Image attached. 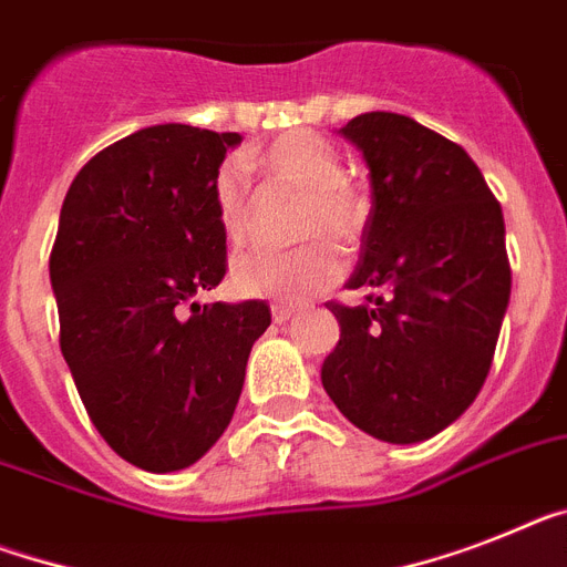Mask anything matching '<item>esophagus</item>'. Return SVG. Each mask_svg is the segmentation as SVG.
<instances>
[{"label": "esophagus", "mask_w": 567, "mask_h": 567, "mask_svg": "<svg viewBox=\"0 0 567 567\" xmlns=\"http://www.w3.org/2000/svg\"><path fill=\"white\" fill-rule=\"evenodd\" d=\"M293 313L297 311L291 306H274V322H288Z\"/></svg>", "instance_id": "1"}]
</instances>
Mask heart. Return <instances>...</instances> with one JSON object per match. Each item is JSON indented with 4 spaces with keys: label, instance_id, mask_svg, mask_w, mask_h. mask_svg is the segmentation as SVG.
I'll return each instance as SVG.
<instances>
[{
    "label": "heart",
    "instance_id": "obj_1",
    "mask_svg": "<svg viewBox=\"0 0 567 567\" xmlns=\"http://www.w3.org/2000/svg\"><path fill=\"white\" fill-rule=\"evenodd\" d=\"M270 178L306 195L302 207V233H331L349 236L360 221V202L346 187V166L340 155L313 132H288L276 137L265 152L247 158ZM216 213L218 225L230 241L247 236V189L239 166H225L216 178ZM342 261L326 241L293 247V250H270L254 247L233 259L230 282L241 297L265 299H306L322 291L340 276Z\"/></svg>",
    "mask_w": 567,
    "mask_h": 567
}]
</instances>
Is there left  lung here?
Here are the masks:
<instances>
[{"label":"left lung","mask_w":567,"mask_h":567,"mask_svg":"<svg viewBox=\"0 0 567 567\" xmlns=\"http://www.w3.org/2000/svg\"><path fill=\"white\" fill-rule=\"evenodd\" d=\"M363 152L372 210L322 386L357 430L417 444L467 412L487 380L511 261L504 216L467 152L406 114L365 112L340 130Z\"/></svg>","instance_id":"8db88e82"}]
</instances>
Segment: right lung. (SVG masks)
Instances as JSON below:
<instances>
[{"mask_svg":"<svg viewBox=\"0 0 567 567\" xmlns=\"http://www.w3.org/2000/svg\"><path fill=\"white\" fill-rule=\"evenodd\" d=\"M239 144V132L146 126L97 152L60 210V349L100 435L150 473L189 467L221 437L270 326L261 299L198 302L225 279L216 178Z\"/></svg>","mask_w":567,"mask_h":567,"instance_id":"1","label":"right lung"}]
</instances>
